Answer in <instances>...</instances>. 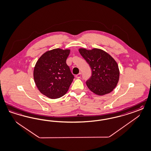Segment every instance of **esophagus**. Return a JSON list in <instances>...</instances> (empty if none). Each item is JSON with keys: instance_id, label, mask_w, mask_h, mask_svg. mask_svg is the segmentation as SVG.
Wrapping results in <instances>:
<instances>
[{"instance_id": "esophagus-1", "label": "esophagus", "mask_w": 151, "mask_h": 151, "mask_svg": "<svg viewBox=\"0 0 151 151\" xmlns=\"http://www.w3.org/2000/svg\"><path fill=\"white\" fill-rule=\"evenodd\" d=\"M81 73H79L78 74H77L76 76V77L77 78H81Z\"/></svg>"}]
</instances>
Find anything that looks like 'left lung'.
<instances>
[{"label": "left lung", "mask_w": 151, "mask_h": 151, "mask_svg": "<svg viewBox=\"0 0 151 151\" xmlns=\"http://www.w3.org/2000/svg\"><path fill=\"white\" fill-rule=\"evenodd\" d=\"M92 70L86 81L88 88L95 94L103 96L111 92L117 86L119 70L117 62L112 57L99 49H79Z\"/></svg>", "instance_id": "left-lung-1"}]
</instances>
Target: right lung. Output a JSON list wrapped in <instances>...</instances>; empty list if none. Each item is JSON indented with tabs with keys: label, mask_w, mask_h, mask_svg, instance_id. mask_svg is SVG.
<instances>
[{
	"label": "right lung",
	"mask_w": 151,
	"mask_h": 151,
	"mask_svg": "<svg viewBox=\"0 0 151 151\" xmlns=\"http://www.w3.org/2000/svg\"><path fill=\"white\" fill-rule=\"evenodd\" d=\"M70 50L54 49L43 54L34 69V79L39 91L51 99L63 96L74 78L66 60Z\"/></svg>",
	"instance_id": "right-lung-1"
}]
</instances>
